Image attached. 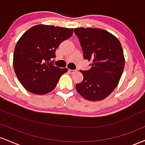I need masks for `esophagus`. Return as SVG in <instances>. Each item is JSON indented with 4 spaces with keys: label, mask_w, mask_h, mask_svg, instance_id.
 <instances>
[{
    "label": "esophagus",
    "mask_w": 145,
    "mask_h": 145,
    "mask_svg": "<svg viewBox=\"0 0 145 145\" xmlns=\"http://www.w3.org/2000/svg\"><path fill=\"white\" fill-rule=\"evenodd\" d=\"M68 72H69L70 73H71V74H72V73H74V72H76V70H71V69H69V70H68Z\"/></svg>",
    "instance_id": "esophagus-1"
}]
</instances>
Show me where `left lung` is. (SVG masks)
<instances>
[{
	"label": "left lung",
	"mask_w": 145,
	"mask_h": 145,
	"mask_svg": "<svg viewBox=\"0 0 145 145\" xmlns=\"http://www.w3.org/2000/svg\"><path fill=\"white\" fill-rule=\"evenodd\" d=\"M84 53L92 61L90 69L81 71L84 79L76 84L77 92L84 99L97 101L105 99L116 88L125 66L123 48L119 40L101 29H74Z\"/></svg>",
	"instance_id": "1"
}]
</instances>
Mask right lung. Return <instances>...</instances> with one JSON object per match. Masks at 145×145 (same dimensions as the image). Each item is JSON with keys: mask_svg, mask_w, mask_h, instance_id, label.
<instances>
[{"mask_svg": "<svg viewBox=\"0 0 145 145\" xmlns=\"http://www.w3.org/2000/svg\"><path fill=\"white\" fill-rule=\"evenodd\" d=\"M73 29L38 24L24 33L16 44L14 68L18 79L29 92L45 94L53 90L68 71L53 65L55 51L72 35Z\"/></svg>", "mask_w": 145, "mask_h": 145, "instance_id": "right-lung-1", "label": "right lung"}]
</instances>
